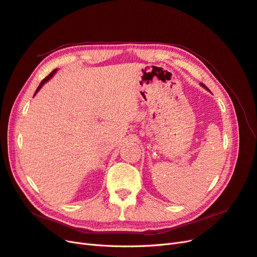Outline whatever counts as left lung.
I'll use <instances>...</instances> for the list:
<instances>
[{"label": "left lung", "instance_id": "left-lung-1", "mask_svg": "<svg viewBox=\"0 0 257 257\" xmlns=\"http://www.w3.org/2000/svg\"><path fill=\"white\" fill-rule=\"evenodd\" d=\"M203 85H204V87H205V88H206V85H205V84H204V83H203Z\"/></svg>", "mask_w": 257, "mask_h": 257}]
</instances>
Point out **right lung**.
<instances>
[{
    "mask_svg": "<svg viewBox=\"0 0 257 257\" xmlns=\"http://www.w3.org/2000/svg\"><path fill=\"white\" fill-rule=\"evenodd\" d=\"M56 72H57V69H53V71H52V72H51V73H50V74H49L47 77H46V78H44V79L42 80V82L40 83V85H38V87H37V89H36V91H35V93H34V95H35L36 93L38 92V90H40V89L43 87V84H44L45 82H47V81H48V80L51 78V77H52L54 74H56Z\"/></svg>",
    "mask_w": 257,
    "mask_h": 257,
    "instance_id": "right-lung-1",
    "label": "right lung"
}]
</instances>
